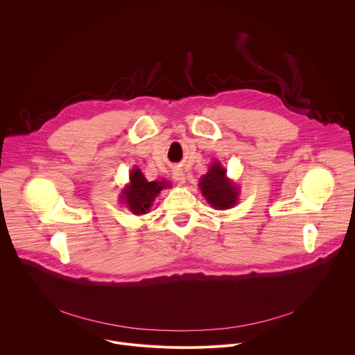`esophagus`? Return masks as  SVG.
Listing matches in <instances>:
<instances>
[{"label": "esophagus", "instance_id": "1", "mask_svg": "<svg viewBox=\"0 0 355 355\" xmlns=\"http://www.w3.org/2000/svg\"><path fill=\"white\" fill-rule=\"evenodd\" d=\"M173 177H174V180H175L180 185L185 184V174H184L182 170H175V171L173 173Z\"/></svg>", "mask_w": 355, "mask_h": 355}]
</instances>
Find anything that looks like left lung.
<instances>
[{
	"mask_svg": "<svg viewBox=\"0 0 355 355\" xmlns=\"http://www.w3.org/2000/svg\"><path fill=\"white\" fill-rule=\"evenodd\" d=\"M199 188L208 204L215 209H230L237 204L239 189L226 177V170L218 162H214L208 173L200 177Z\"/></svg>",
	"mask_w": 355,
	"mask_h": 355,
	"instance_id": "1",
	"label": "left lung"
}]
</instances>
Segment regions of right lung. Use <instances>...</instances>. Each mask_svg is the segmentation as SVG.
<instances>
[{"label":"right lung","mask_w":355,"mask_h":355,"mask_svg":"<svg viewBox=\"0 0 355 355\" xmlns=\"http://www.w3.org/2000/svg\"><path fill=\"white\" fill-rule=\"evenodd\" d=\"M170 187L171 184H168L166 180L148 182L140 168L135 167L130 171L129 184L121 193V200L128 205L135 215H144L150 211V207L153 205V200L160 191Z\"/></svg>","instance_id":"add662e5"}]
</instances>
